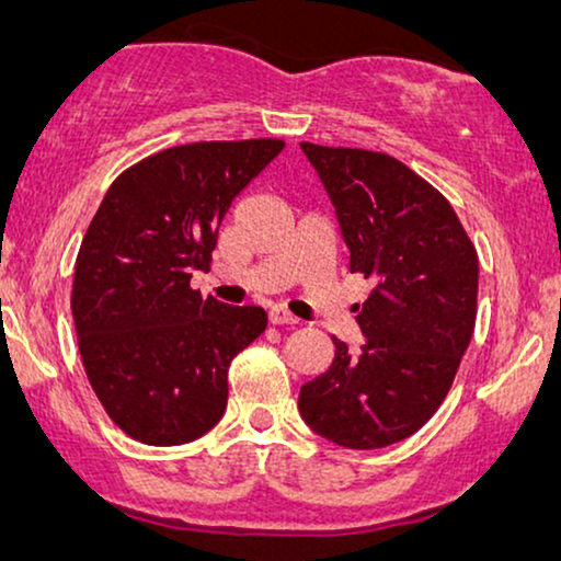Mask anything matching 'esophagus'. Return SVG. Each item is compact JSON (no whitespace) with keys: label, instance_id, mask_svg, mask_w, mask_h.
<instances>
[{"label":"esophagus","instance_id":"esophagus-1","mask_svg":"<svg viewBox=\"0 0 561 561\" xmlns=\"http://www.w3.org/2000/svg\"><path fill=\"white\" fill-rule=\"evenodd\" d=\"M267 317H271V324H298V319L294 317V313H290L288 309H283V306H273L271 309V313H267Z\"/></svg>","mask_w":561,"mask_h":561}]
</instances>
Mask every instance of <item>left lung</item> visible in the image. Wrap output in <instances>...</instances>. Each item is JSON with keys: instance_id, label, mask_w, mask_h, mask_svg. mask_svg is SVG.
<instances>
[{"instance_id": "obj_1", "label": "left lung", "mask_w": 561, "mask_h": 561, "mask_svg": "<svg viewBox=\"0 0 561 561\" xmlns=\"http://www.w3.org/2000/svg\"><path fill=\"white\" fill-rule=\"evenodd\" d=\"M350 250L373 280L357 313L359 352L334 342L327 373L306 382L298 411L350 449L416 434L447 398L478 317V250L451 204L386 152L301 142Z\"/></svg>"}]
</instances>
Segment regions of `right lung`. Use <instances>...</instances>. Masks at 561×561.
I'll return each instance as SVG.
<instances>
[{"mask_svg": "<svg viewBox=\"0 0 561 561\" xmlns=\"http://www.w3.org/2000/svg\"><path fill=\"white\" fill-rule=\"evenodd\" d=\"M283 148L260 137L152 152L114 179L91 219L71 311L91 388L133 439L186 444L225 413L229 365L267 313L204 298L191 275L209 271L229 204Z\"/></svg>", "mask_w": 561, "mask_h": 561, "instance_id": "right-lung-1", "label": "right lung"}]
</instances>
